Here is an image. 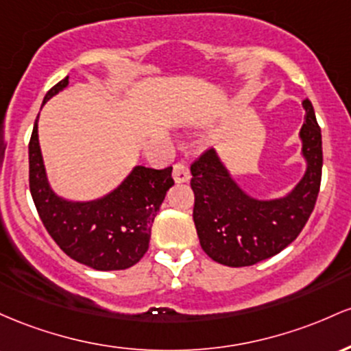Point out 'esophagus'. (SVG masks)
<instances>
[{"instance_id": "34e87169", "label": "esophagus", "mask_w": 351, "mask_h": 351, "mask_svg": "<svg viewBox=\"0 0 351 351\" xmlns=\"http://www.w3.org/2000/svg\"><path fill=\"white\" fill-rule=\"evenodd\" d=\"M174 179L176 182H187L191 179V171H189V165L184 160H179L174 165Z\"/></svg>"}]
</instances>
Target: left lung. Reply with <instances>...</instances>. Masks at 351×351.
Returning <instances> with one entry per match:
<instances>
[{
    "label": "left lung",
    "instance_id": "obj_1",
    "mask_svg": "<svg viewBox=\"0 0 351 351\" xmlns=\"http://www.w3.org/2000/svg\"><path fill=\"white\" fill-rule=\"evenodd\" d=\"M302 125L305 176L290 195L270 202L250 199L230 179L214 149L191 165L195 230L200 247L212 261L247 267L274 257L298 237L312 215L322 182V131L312 102L303 101Z\"/></svg>",
    "mask_w": 351,
    "mask_h": 351
}]
</instances>
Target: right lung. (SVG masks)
<instances>
[{
	"label": "right lung",
	"mask_w": 351,
	"mask_h": 351,
	"mask_svg": "<svg viewBox=\"0 0 351 351\" xmlns=\"http://www.w3.org/2000/svg\"><path fill=\"white\" fill-rule=\"evenodd\" d=\"M69 76L46 93L64 89ZM174 186L172 167H136L104 199L74 204L53 194L46 180L38 143V117L29 139V191L51 239L73 261L96 270H124L136 265L149 249L151 228L167 191Z\"/></svg>",
	"instance_id": "obj_1"
}]
</instances>
